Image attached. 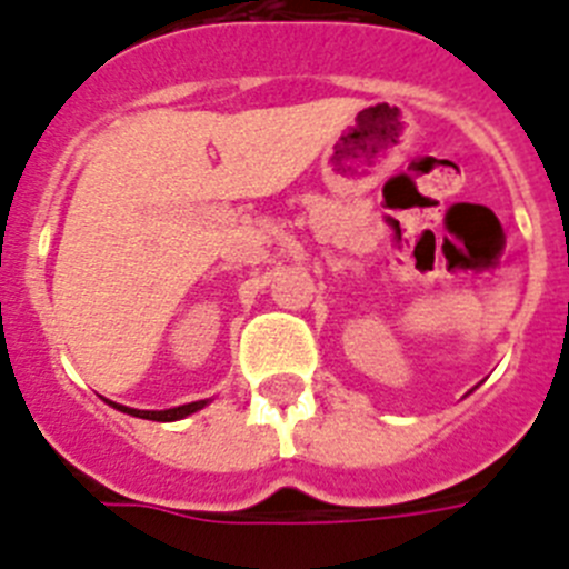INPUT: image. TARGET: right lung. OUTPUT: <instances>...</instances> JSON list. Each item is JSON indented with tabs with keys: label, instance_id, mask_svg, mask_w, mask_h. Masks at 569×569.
I'll list each match as a JSON object with an SVG mask.
<instances>
[{
	"label": "right lung",
	"instance_id": "add662e5",
	"mask_svg": "<svg viewBox=\"0 0 569 569\" xmlns=\"http://www.w3.org/2000/svg\"><path fill=\"white\" fill-rule=\"evenodd\" d=\"M117 407V403H113ZM206 407V401H194L186 403V407H174V409H162V412H142V409H128V407H117L122 412L134 415V418H148V421H177V418H186V415L197 412V409Z\"/></svg>",
	"mask_w": 569,
	"mask_h": 569
}]
</instances>
